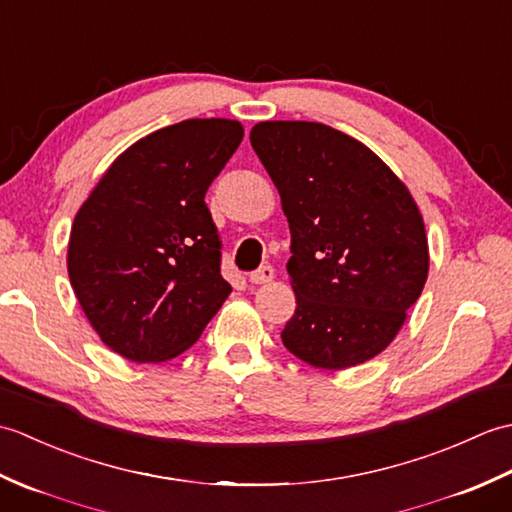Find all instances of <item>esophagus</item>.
I'll use <instances>...</instances> for the list:
<instances>
[{"label": "esophagus", "instance_id": "34e87169", "mask_svg": "<svg viewBox=\"0 0 512 512\" xmlns=\"http://www.w3.org/2000/svg\"><path fill=\"white\" fill-rule=\"evenodd\" d=\"M273 279H275L273 266H262V268H257L255 273L248 275V281H250V284H255V286L270 284V281H273Z\"/></svg>", "mask_w": 512, "mask_h": 512}]
</instances>
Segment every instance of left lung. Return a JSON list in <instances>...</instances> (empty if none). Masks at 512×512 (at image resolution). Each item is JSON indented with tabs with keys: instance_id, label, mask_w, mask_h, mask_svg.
<instances>
[{
	"instance_id": "8db88e82",
	"label": "left lung",
	"mask_w": 512,
	"mask_h": 512,
	"mask_svg": "<svg viewBox=\"0 0 512 512\" xmlns=\"http://www.w3.org/2000/svg\"><path fill=\"white\" fill-rule=\"evenodd\" d=\"M250 145L290 226L297 310L281 341L332 372L369 361L396 339L429 275L416 200L372 149L323 123H257Z\"/></svg>"
}]
</instances>
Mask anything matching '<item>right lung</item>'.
Masks as SVG:
<instances>
[{
	"label": "right lung",
	"mask_w": 512,
	"mask_h": 512,
	"mask_svg": "<svg viewBox=\"0 0 512 512\" xmlns=\"http://www.w3.org/2000/svg\"><path fill=\"white\" fill-rule=\"evenodd\" d=\"M244 127L189 118L136 140L72 222L68 275L94 332L134 363H165L200 339L231 295L204 204Z\"/></svg>",
	"instance_id": "add662e5"
}]
</instances>
